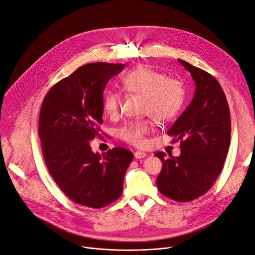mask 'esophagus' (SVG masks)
<instances>
[{"label":"esophagus","instance_id":"34e87169","mask_svg":"<svg viewBox=\"0 0 255 255\" xmlns=\"http://www.w3.org/2000/svg\"><path fill=\"white\" fill-rule=\"evenodd\" d=\"M134 158L135 159H142V158H145L146 156H147V154L146 153H144V152H139V151H136V152H134Z\"/></svg>","mask_w":255,"mask_h":255}]
</instances>
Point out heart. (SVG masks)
Returning <instances> with one entry per match:
<instances>
[{
    "instance_id": "heart-1",
    "label": "heart",
    "mask_w": 255,
    "mask_h": 255,
    "mask_svg": "<svg viewBox=\"0 0 255 255\" xmlns=\"http://www.w3.org/2000/svg\"><path fill=\"white\" fill-rule=\"evenodd\" d=\"M122 85L127 92L144 96L143 112L157 122L172 120L184 100V86L179 80L166 78V75L147 66H138L126 73ZM121 106L122 96L118 91L108 90L104 94L102 107L107 116H119ZM150 130V119L133 120L120 128L119 135L125 142L139 147L145 144Z\"/></svg>"
}]
</instances>
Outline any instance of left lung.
Masks as SVG:
<instances>
[{"mask_svg": "<svg viewBox=\"0 0 255 255\" xmlns=\"http://www.w3.org/2000/svg\"><path fill=\"white\" fill-rule=\"evenodd\" d=\"M179 63L190 73L195 92L188 107L167 130V134L180 139V155L169 154L167 158L163 152L155 154L162 161L156 181L163 195L185 203L206 193L222 171L230 146L231 121L220 83L200 68L183 60Z\"/></svg>", "mask_w": 255, "mask_h": 255, "instance_id": "obj_1", "label": "left lung"}]
</instances>
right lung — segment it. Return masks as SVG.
I'll use <instances>...</instances> for the list:
<instances>
[{"label": "right lung", "mask_w": 255, "mask_h": 255, "mask_svg": "<svg viewBox=\"0 0 255 255\" xmlns=\"http://www.w3.org/2000/svg\"><path fill=\"white\" fill-rule=\"evenodd\" d=\"M125 66L80 67L49 89L40 108L38 135L48 172L69 199L84 207L100 209L116 202L133 159L126 148L100 155L90 146L103 123L104 88Z\"/></svg>", "instance_id": "obj_1"}]
</instances>
